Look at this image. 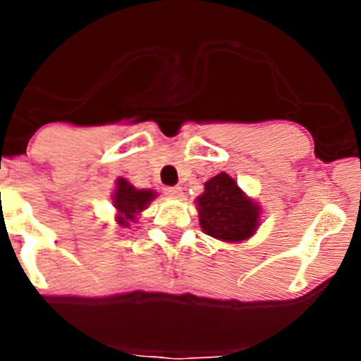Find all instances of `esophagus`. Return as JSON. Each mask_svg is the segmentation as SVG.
Masks as SVG:
<instances>
[{
	"mask_svg": "<svg viewBox=\"0 0 361 361\" xmlns=\"http://www.w3.org/2000/svg\"><path fill=\"white\" fill-rule=\"evenodd\" d=\"M164 193L168 197H180L183 190H180V186H166Z\"/></svg>",
	"mask_w": 361,
	"mask_h": 361,
	"instance_id": "1",
	"label": "esophagus"
}]
</instances>
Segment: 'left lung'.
<instances>
[{"label": "left lung", "mask_w": 361, "mask_h": 361, "mask_svg": "<svg viewBox=\"0 0 361 361\" xmlns=\"http://www.w3.org/2000/svg\"><path fill=\"white\" fill-rule=\"evenodd\" d=\"M200 226L204 233L224 242L250 238L258 226L260 209L244 195L235 178L219 173L204 184V193L197 199Z\"/></svg>", "instance_id": "1"}]
</instances>
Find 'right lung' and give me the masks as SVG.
<instances>
[{
  "mask_svg": "<svg viewBox=\"0 0 361 361\" xmlns=\"http://www.w3.org/2000/svg\"><path fill=\"white\" fill-rule=\"evenodd\" d=\"M155 197V193L149 190H135L128 180L117 178V190L114 193V204L119 209V222L123 228H128L130 222L135 220V215L148 206L149 200Z\"/></svg>",
  "mask_w": 361,
  "mask_h": 361,
  "instance_id": "right-lung-1",
  "label": "right lung"
}]
</instances>
